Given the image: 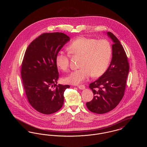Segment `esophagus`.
<instances>
[{"label":"esophagus","instance_id":"1","mask_svg":"<svg viewBox=\"0 0 147 147\" xmlns=\"http://www.w3.org/2000/svg\"><path fill=\"white\" fill-rule=\"evenodd\" d=\"M78 88L80 89H82V90H83L85 89V85H78Z\"/></svg>","mask_w":147,"mask_h":147}]
</instances>
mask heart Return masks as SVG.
<instances>
[{"instance_id":"b5f03b06","label":"heart","mask_w":147,"mask_h":147,"mask_svg":"<svg viewBox=\"0 0 147 147\" xmlns=\"http://www.w3.org/2000/svg\"><path fill=\"white\" fill-rule=\"evenodd\" d=\"M68 52L72 55L82 56L80 69L71 72L65 78L70 84H79L92 76L99 77L107 69L112 56L111 43L106 40L80 37L69 45ZM57 66L62 70H67L69 65V55L59 51L55 58Z\"/></svg>"}]
</instances>
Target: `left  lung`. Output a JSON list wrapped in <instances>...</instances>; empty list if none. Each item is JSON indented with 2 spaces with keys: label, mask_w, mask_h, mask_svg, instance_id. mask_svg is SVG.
I'll return each instance as SVG.
<instances>
[{
  "label": "left lung",
  "mask_w": 147,
  "mask_h": 147,
  "mask_svg": "<svg viewBox=\"0 0 147 147\" xmlns=\"http://www.w3.org/2000/svg\"><path fill=\"white\" fill-rule=\"evenodd\" d=\"M107 35L113 42L112 60L104 74L89 85L94 98L86 104L91 112L98 114L111 111L121 101L129 68L125 51L118 38L112 32H108Z\"/></svg>",
  "instance_id": "left-lung-1"
}]
</instances>
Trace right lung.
I'll return each mask as SVG.
<instances>
[{
    "label": "right lung",
    "instance_id": "right-lung-1",
    "mask_svg": "<svg viewBox=\"0 0 147 147\" xmlns=\"http://www.w3.org/2000/svg\"><path fill=\"white\" fill-rule=\"evenodd\" d=\"M70 40L62 32L44 33L29 45L21 64L22 84L28 102L36 111L49 115L61 109L68 85H57V54Z\"/></svg>",
    "mask_w": 147,
    "mask_h": 147
}]
</instances>
